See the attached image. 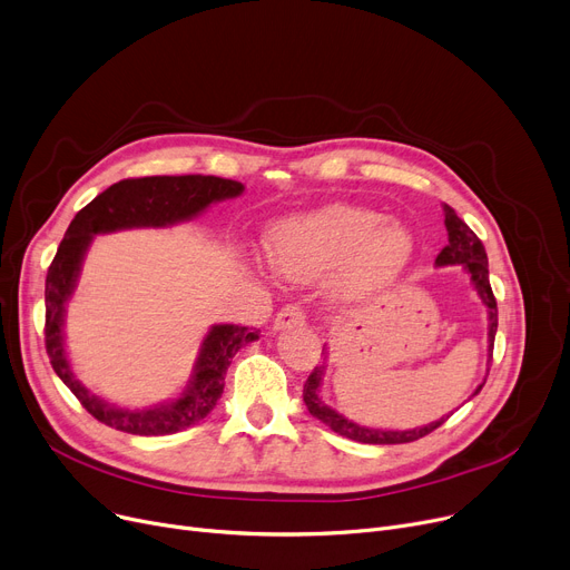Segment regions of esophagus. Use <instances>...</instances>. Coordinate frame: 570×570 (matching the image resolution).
<instances>
[{
  "instance_id": "obj_1",
  "label": "esophagus",
  "mask_w": 570,
  "mask_h": 570,
  "mask_svg": "<svg viewBox=\"0 0 570 570\" xmlns=\"http://www.w3.org/2000/svg\"><path fill=\"white\" fill-rule=\"evenodd\" d=\"M305 323V312L303 307L297 305H286L277 316H275V323H273V331L279 333L284 331V327H291V325H303Z\"/></svg>"
}]
</instances>
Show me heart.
Returning <instances> with one entry per match:
<instances>
[{
	"label": "heart",
	"mask_w": 570,
	"mask_h": 570,
	"mask_svg": "<svg viewBox=\"0 0 570 570\" xmlns=\"http://www.w3.org/2000/svg\"><path fill=\"white\" fill-rule=\"evenodd\" d=\"M267 252L282 275L307 282L342 267L337 291L365 297L391 286L411 263L406 226L367 207L335 203L291 217L267 235Z\"/></svg>",
	"instance_id": "obj_1"
}]
</instances>
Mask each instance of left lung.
Wrapping results in <instances>:
<instances>
[{"label":"left lung","mask_w":570,"mask_h":570,"mask_svg":"<svg viewBox=\"0 0 570 570\" xmlns=\"http://www.w3.org/2000/svg\"><path fill=\"white\" fill-rule=\"evenodd\" d=\"M443 215H445V230H448V245L441 249V254L436 256V265H462L464 273L469 275L478 297H481L483 305L488 307V372H490V361H492V348H494V335H497V301L494 293L490 286V267H488V254L478 235L455 215V209L451 205H443ZM323 365L314 367V372L309 374L305 391H303V400L309 409V413L314 417H318L321 423H325L333 432L361 441V443H379V445H393V443H411L417 441L421 436H428L430 432H434L439 425L445 423V417H439V421L423 425V428H413V430H374V428H365L357 425L353 421H348L346 415L337 413L335 409L327 406L321 400V381L325 376V367H327V348L323 346ZM485 385V381L475 387L473 395L481 393V387ZM471 395V397H473Z\"/></svg>","instance_id":"1"}]
</instances>
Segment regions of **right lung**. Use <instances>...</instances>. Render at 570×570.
I'll use <instances>...</instances> for the list:
<instances>
[{"label": "right lung", "instance_id": "1", "mask_svg": "<svg viewBox=\"0 0 570 570\" xmlns=\"http://www.w3.org/2000/svg\"><path fill=\"white\" fill-rule=\"evenodd\" d=\"M243 191V183L215 175L122 179L99 194L92 203H87L69 224L46 277V351L55 374L99 423L138 436L175 434L200 423L217 406V400L224 393V376L233 355L245 344L258 340V331L233 323L209 327L185 391L175 400L145 409H127L89 393L69 365L65 348V314L69 297L76 291L82 258L95 235L127 228H164L189 222L213 203L235 198Z\"/></svg>", "mask_w": 570, "mask_h": 570}]
</instances>
